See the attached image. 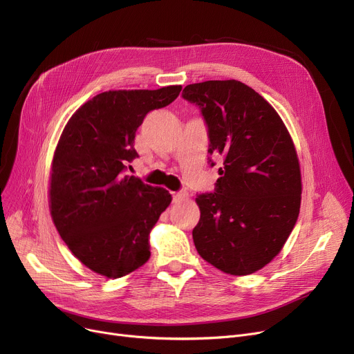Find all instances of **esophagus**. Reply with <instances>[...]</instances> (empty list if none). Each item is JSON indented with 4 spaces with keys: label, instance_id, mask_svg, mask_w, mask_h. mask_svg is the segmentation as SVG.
Segmentation results:
<instances>
[{
    "label": "esophagus",
    "instance_id": "1",
    "mask_svg": "<svg viewBox=\"0 0 354 354\" xmlns=\"http://www.w3.org/2000/svg\"><path fill=\"white\" fill-rule=\"evenodd\" d=\"M185 196H187V192H183V191L172 192V199H174V202H179V201H182Z\"/></svg>",
    "mask_w": 354,
    "mask_h": 354
}]
</instances>
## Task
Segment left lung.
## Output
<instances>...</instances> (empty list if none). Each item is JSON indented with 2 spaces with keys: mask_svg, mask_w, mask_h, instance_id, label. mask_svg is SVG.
Returning <instances> with one entry per match:
<instances>
[{
  "mask_svg": "<svg viewBox=\"0 0 354 354\" xmlns=\"http://www.w3.org/2000/svg\"><path fill=\"white\" fill-rule=\"evenodd\" d=\"M182 97L208 129V163L222 159L214 192L196 195L192 231L199 255L218 270L247 275L281 251L300 212L301 174L291 136L274 107L238 80L189 84Z\"/></svg>",
  "mask_w": 354,
  "mask_h": 354,
  "instance_id": "1",
  "label": "left lung"
}]
</instances>
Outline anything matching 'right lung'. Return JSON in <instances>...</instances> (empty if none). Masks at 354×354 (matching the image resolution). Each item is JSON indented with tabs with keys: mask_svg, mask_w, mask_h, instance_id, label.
Listing matches in <instances>:
<instances>
[{
	"mask_svg": "<svg viewBox=\"0 0 354 354\" xmlns=\"http://www.w3.org/2000/svg\"><path fill=\"white\" fill-rule=\"evenodd\" d=\"M180 90L100 93L63 130L51 167V218L74 257L91 271L119 278L151 257L149 234L172 196L124 172L139 156L135 136L145 116L171 104Z\"/></svg>",
	"mask_w": 354,
	"mask_h": 354,
	"instance_id": "1",
	"label": "right lung"
}]
</instances>
